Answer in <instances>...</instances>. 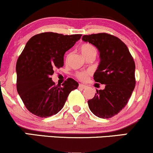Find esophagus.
<instances>
[{
  "instance_id": "1",
  "label": "esophagus",
  "mask_w": 153,
  "mask_h": 153,
  "mask_svg": "<svg viewBox=\"0 0 153 153\" xmlns=\"http://www.w3.org/2000/svg\"><path fill=\"white\" fill-rule=\"evenodd\" d=\"M79 88H82V89H85L87 88V86L86 85H83V84H80V85H79Z\"/></svg>"
}]
</instances>
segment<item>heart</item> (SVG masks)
Returning a JSON list of instances; mask_svg holds the SVG:
<instances>
[{
    "label": "heart",
    "instance_id": "1",
    "mask_svg": "<svg viewBox=\"0 0 153 153\" xmlns=\"http://www.w3.org/2000/svg\"><path fill=\"white\" fill-rule=\"evenodd\" d=\"M80 52L82 55L85 57H86L87 56L91 55V54H96V49L94 45H92L91 44L89 43H85L82 45L80 46ZM91 75L90 71H81V72H78L75 75L76 78L79 79L81 81H85L88 80L89 75Z\"/></svg>",
    "mask_w": 153,
    "mask_h": 153
}]
</instances>
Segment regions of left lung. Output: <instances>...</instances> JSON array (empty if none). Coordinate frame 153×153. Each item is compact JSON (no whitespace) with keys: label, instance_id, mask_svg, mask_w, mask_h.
I'll list each match as a JSON object with an SVG mask.
<instances>
[{"label":"left lung","instance_id":"1","mask_svg":"<svg viewBox=\"0 0 153 153\" xmlns=\"http://www.w3.org/2000/svg\"><path fill=\"white\" fill-rule=\"evenodd\" d=\"M82 39L99 50L101 60L94 79L105 85L103 90H96L94 97L88 101L89 108L99 118H111L124 108L134 91V61L127 45L113 35H84Z\"/></svg>","mask_w":153,"mask_h":153}]
</instances>
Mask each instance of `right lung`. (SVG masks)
Segmentation results:
<instances>
[{"label":"right lung","instance_id":"add662e5","mask_svg":"<svg viewBox=\"0 0 153 153\" xmlns=\"http://www.w3.org/2000/svg\"><path fill=\"white\" fill-rule=\"evenodd\" d=\"M81 34L41 33L26 43L16 62V88L23 103L33 114L47 118L64 106L68 95L78 82L68 78L55 85L51 75L54 68L64 65V54L74 46Z\"/></svg>","mask_w":153,"mask_h":153}]
</instances>
